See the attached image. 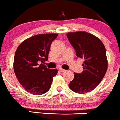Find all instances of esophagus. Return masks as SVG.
Masks as SVG:
<instances>
[{"label": "esophagus", "instance_id": "34e87169", "mask_svg": "<svg viewBox=\"0 0 120 120\" xmlns=\"http://www.w3.org/2000/svg\"><path fill=\"white\" fill-rule=\"evenodd\" d=\"M59 71L60 72H65L66 71V70H65V69H62V68H59Z\"/></svg>", "mask_w": 120, "mask_h": 120}]
</instances>
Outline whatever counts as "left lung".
<instances>
[{
	"label": "left lung",
	"instance_id": "8db88e82",
	"mask_svg": "<svg viewBox=\"0 0 120 120\" xmlns=\"http://www.w3.org/2000/svg\"><path fill=\"white\" fill-rule=\"evenodd\" d=\"M67 36L76 56L85 60L84 71L74 73L69 87L76 93L85 94L94 90L105 75L108 67L105 48L100 39L86 32H69Z\"/></svg>",
	"mask_w": 120,
	"mask_h": 120
}]
</instances>
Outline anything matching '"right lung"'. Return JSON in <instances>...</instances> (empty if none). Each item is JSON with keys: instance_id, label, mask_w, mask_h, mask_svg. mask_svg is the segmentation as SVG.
Here are the masks:
<instances>
[{"instance_id": "obj_1", "label": "right lung", "mask_w": 120, "mask_h": 120, "mask_svg": "<svg viewBox=\"0 0 120 120\" xmlns=\"http://www.w3.org/2000/svg\"><path fill=\"white\" fill-rule=\"evenodd\" d=\"M57 34H39L22 42L15 52L13 68L19 83L26 91L34 95H42L49 91L57 69L47 68L48 60L52 41Z\"/></svg>"}]
</instances>
